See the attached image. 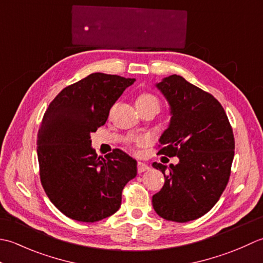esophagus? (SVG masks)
<instances>
[{
    "mask_svg": "<svg viewBox=\"0 0 263 263\" xmlns=\"http://www.w3.org/2000/svg\"><path fill=\"white\" fill-rule=\"evenodd\" d=\"M149 169L148 165L145 162H138L137 163V171L138 174H142L144 171H147Z\"/></svg>",
    "mask_w": 263,
    "mask_h": 263,
    "instance_id": "34e87169",
    "label": "esophagus"
}]
</instances>
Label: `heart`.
<instances>
[{"instance_id": "1", "label": "heart", "mask_w": 263, "mask_h": 263, "mask_svg": "<svg viewBox=\"0 0 263 263\" xmlns=\"http://www.w3.org/2000/svg\"><path fill=\"white\" fill-rule=\"evenodd\" d=\"M136 106H157V108L159 109L160 102H159L157 96H154L153 94L144 93V94L139 95L137 98Z\"/></svg>"}]
</instances>
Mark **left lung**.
<instances>
[{
	"label": "left lung",
	"mask_w": 263,
	"mask_h": 263,
	"mask_svg": "<svg viewBox=\"0 0 263 263\" xmlns=\"http://www.w3.org/2000/svg\"><path fill=\"white\" fill-rule=\"evenodd\" d=\"M155 86L171 115L158 154L179 162L169 167L153 162L164 175V185L152 204L165 220H195L211 210L228 184L235 149L232 126L218 100L181 76L171 74Z\"/></svg>",
	"instance_id": "left-lung-1"
}]
</instances>
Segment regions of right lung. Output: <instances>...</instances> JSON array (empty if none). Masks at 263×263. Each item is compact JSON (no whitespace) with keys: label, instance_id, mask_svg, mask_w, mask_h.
Wrapping results in <instances>:
<instances>
[{"label":"right lung","instance_id":"right-lung-1","mask_svg":"<svg viewBox=\"0 0 263 263\" xmlns=\"http://www.w3.org/2000/svg\"><path fill=\"white\" fill-rule=\"evenodd\" d=\"M135 80L90 73L63 88L43 117L37 135L41 183L53 204L73 220L95 222L116 213L125 185L137 175L135 159L119 148L98 157L90 139Z\"/></svg>","mask_w":263,"mask_h":263}]
</instances>
